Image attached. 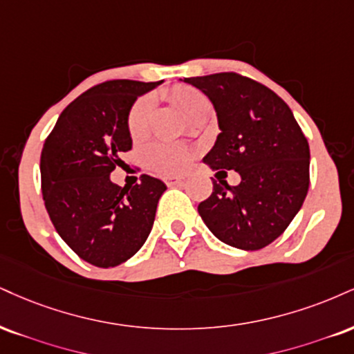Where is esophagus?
I'll return each mask as SVG.
<instances>
[{"instance_id":"34e87169","label":"esophagus","mask_w":354,"mask_h":354,"mask_svg":"<svg viewBox=\"0 0 354 354\" xmlns=\"http://www.w3.org/2000/svg\"><path fill=\"white\" fill-rule=\"evenodd\" d=\"M163 180L168 186H178V185H181L183 181H185V178H183V176H165Z\"/></svg>"}]
</instances>
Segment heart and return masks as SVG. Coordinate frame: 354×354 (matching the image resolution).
<instances>
[{"label":"heart","mask_w":354,"mask_h":354,"mask_svg":"<svg viewBox=\"0 0 354 354\" xmlns=\"http://www.w3.org/2000/svg\"><path fill=\"white\" fill-rule=\"evenodd\" d=\"M166 95L188 118H193L199 112H203V110L209 109V100L206 99V95L189 87V85H176V87L169 88ZM153 107H155V102H153L151 97H142V99H138L131 105L129 120H127L131 138H143L148 133ZM147 156L151 168L161 173L181 171L189 158L188 151L185 148L180 147V145L169 143L153 145L150 150H148Z\"/></svg>","instance_id":"obj_1"}]
</instances>
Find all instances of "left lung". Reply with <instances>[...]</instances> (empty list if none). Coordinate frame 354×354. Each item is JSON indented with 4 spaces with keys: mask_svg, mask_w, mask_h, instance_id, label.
<instances>
[{
    "mask_svg": "<svg viewBox=\"0 0 354 354\" xmlns=\"http://www.w3.org/2000/svg\"><path fill=\"white\" fill-rule=\"evenodd\" d=\"M185 82L206 93L218 115L221 133L203 161L218 173L241 174L237 186L212 180L199 216L224 244L262 249L288 227L305 201L308 142L288 105L266 85L236 72Z\"/></svg>",
    "mask_w": 354,
    "mask_h": 354,
    "instance_id": "left-lung-1",
    "label": "left lung"
}]
</instances>
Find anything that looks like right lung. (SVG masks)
Masks as SVG:
<instances>
[{
    "mask_svg": "<svg viewBox=\"0 0 354 354\" xmlns=\"http://www.w3.org/2000/svg\"><path fill=\"white\" fill-rule=\"evenodd\" d=\"M160 82L107 80L71 102L46 138L41 186L46 209L64 242L92 266H120L145 244L165 183L143 174L135 186L110 181L131 150L129 112Z\"/></svg>",
    "mask_w": 354,
    "mask_h": 354,
    "instance_id": "add662e5",
    "label": "right lung"
}]
</instances>
